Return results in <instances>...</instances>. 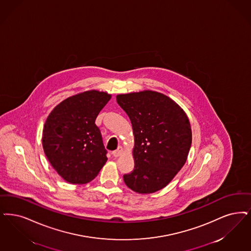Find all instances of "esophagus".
Masks as SVG:
<instances>
[{"mask_svg": "<svg viewBox=\"0 0 251 251\" xmlns=\"http://www.w3.org/2000/svg\"><path fill=\"white\" fill-rule=\"evenodd\" d=\"M122 153H123V150H122V148H121V147H120L117 151H113V152H112V154H113V156H114V157H120Z\"/></svg>", "mask_w": 251, "mask_h": 251, "instance_id": "34e87169", "label": "esophagus"}]
</instances>
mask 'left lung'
Here are the masks:
<instances>
[{
	"mask_svg": "<svg viewBox=\"0 0 251 251\" xmlns=\"http://www.w3.org/2000/svg\"><path fill=\"white\" fill-rule=\"evenodd\" d=\"M117 101L134 135V169L123 180L140 194L160 191L187 161L192 140L189 118L175 100L153 90L119 94Z\"/></svg>",
	"mask_w": 251,
	"mask_h": 251,
	"instance_id": "obj_1",
	"label": "left lung"
}]
</instances>
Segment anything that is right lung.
<instances>
[{"label":"right lung","instance_id":"1","mask_svg":"<svg viewBox=\"0 0 251 251\" xmlns=\"http://www.w3.org/2000/svg\"><path fill=\"white\" fill-rule=\"evenodd\" d=\"M110 99L111 94L103 91L81 92L55 106L45 122L43 149L52 167L66 182H90L107 161L95 121Z\"/></svg>","mask_w":251,"mask_h":251}]
</instances>
